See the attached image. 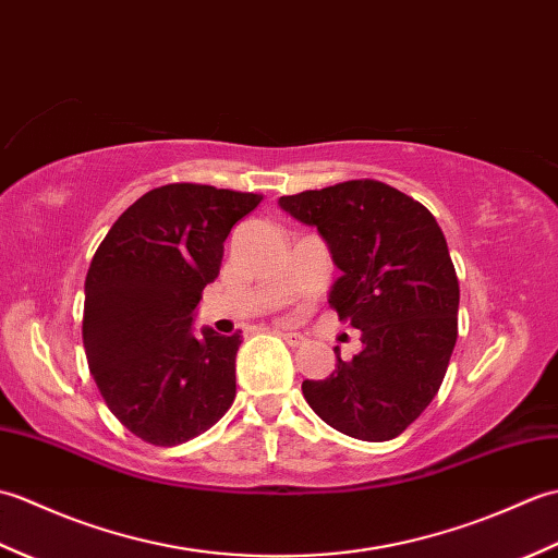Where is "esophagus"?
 <instances>
[{"label":"esophagus","instance_id":"1","mask_svg":"<svg viewBox=\"0 0 558 558\" xmlns=\"http://www.w3.org/2000/svg\"><path fill=\"white\" fill-rule=\"evenodd\" d=\"M280 336H282V340H286L288 345H292V348L304 345V340H306L302 333H298V330H288V328H282Z\"/></svg>","mask_w":558,"mask_h":558}]
</instances>
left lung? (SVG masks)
I'll list each match as a JSON object with an SVG mask.
<instances>
[{
	"instance_id": "left-lung-1",
	"label": "left lung",
	"mask_w": 558,
	"mask_h": 558,
	"mask_svg": "<svg viewBox=\"0 0 558 558\" xmlns=\"http://www.w3.org/2000/svg\"><path fill=\"white\" fill-rule=\"evenodd\" d=\"M312 225L340 276L328 304L362 330V350L324 381H302L312 410L362 441H388L429 405L458 338L460 288L446 236L420 201L376 180L280 196Z\"/></svg>"
}]
</instances>
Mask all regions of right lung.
I'll return each mask as SVG.
<instances>
[{
  "label": "right lung",
  "mask_w": 558,
  "mask_h": 558,
  "mask_svg": "<svg viewBox=\"0 0 558 558\" xmlns=\"http://www.w3.org/2000/svg\"><path fill=\"white\" fill-rule=\"evenodd\" d=\"M258 194L168 184L110 228L86 276L83 348L110 412L156 446L210 429L234 400L242 336L194 330L201 292L220 272L232 225Z\"/></svg>",
  "instance_id": "add662e5"
}]
</instances>
